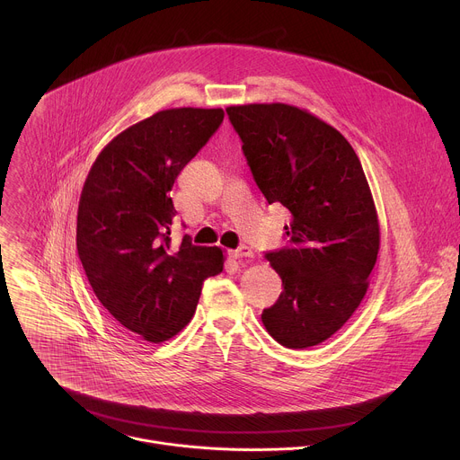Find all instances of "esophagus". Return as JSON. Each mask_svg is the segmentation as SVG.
Here are the masks:
<instances>
[{"label": "esophagus", "mask_w": 460, "mask_h": 460, "mask_svg": "<svg viewBox=\"0 0 460 460\" xmlns=\"http://www.w3.org/2000/svg\"><path fill=\"white\" fill-rule=\"evenodd\" d=\"M229 256L234 258V260H240V258H252V249L247 247V245H240L238 249L229 251Z\"/></svg>", "instance_id": "esophagus-1"}]
</instances>
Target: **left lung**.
<instances>
[{"mask_svg":"<svg viewBox=\"0 0 460 460\" xmlns=\"http://www.w3.org/2000/svg\"><path fill=\"white\" fill-rule=\"evenodd\" d=\"M256 186L292 215L290 245L267 252L283 290L263 309L267 332L287 349L336 334L363 301L379 252V222L350 142L307 110L283 102L229 106Z\"/></svg>","mask_w":460,"mask_h":460,"instance_id":"8db88e82","label":"left lung"}]
</instances>
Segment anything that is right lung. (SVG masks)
I'll return each instance as SVG.
<instances>
[{
	"label": "right lung",
	"instance_id": "right-lung-1",
	"mask_svg": "<svg viewBox=\"0 0 460 460\" xmlns=\"http://www.w3.org/2000/svg\"><path fill=\"white\" fill-rule=\"evenodd\" d=\"M224 120L222 108L157 111L111 138L97 155L77 209V254L102 307L133 336L163 343L193 318L220 247L172 243L168 195Z\"/></svg>",
	"mask_w": 460,
	"mask_h": 460
}]
</instances>
